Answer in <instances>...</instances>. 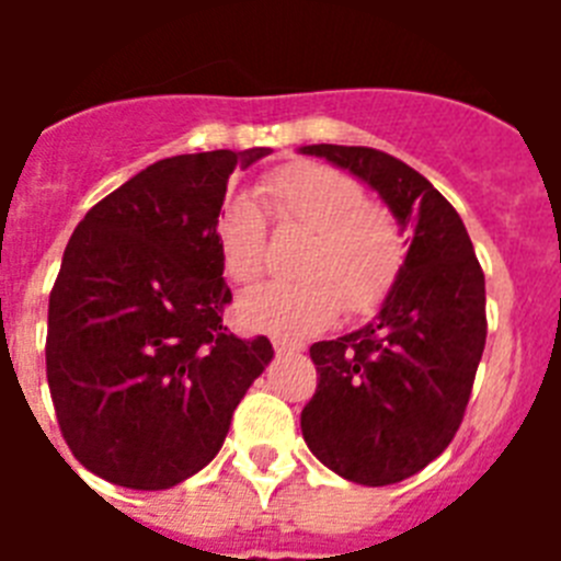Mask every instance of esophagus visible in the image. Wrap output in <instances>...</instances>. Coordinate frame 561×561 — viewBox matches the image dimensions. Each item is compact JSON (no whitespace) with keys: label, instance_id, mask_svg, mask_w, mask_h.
I'll return each mask as SVG.
<instances>
[{"label":"esophagus","instance_id":"34e87169","mask_svg":"<svg viewBox=\"0 0 561 561\" xmlns=\"http://www.w3.org/2000/svg\"><path fill=\"white\" fill-rule=\"evenodd\" d=\"M272 345H275L277 354H300V351H304V342L286 340V336H275V340H272Z\"/></svg>","mask_w":561,"mask_h":561}]
</instances>
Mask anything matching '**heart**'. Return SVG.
I'll list each match as a JSON object with an SVG mask.
<instances>
[{"instance_id": "heart-1", "label": "heart", "mask_w": 561, "mask_h": 561, "mask_svg": "<svg viewBox=\"0 0 561 561\" xmlns=\"http://www.w3.org/2000/svg\"><path fill=\"white\" fill-rule=\"evenodd\" d=\"M261 199L277 227L306 230L297 280L244 291L236 306L241 325L277 336H311L340 311L368 317L388 300L404 266V232L365 187L320 162H289L266 173ZM221 266L236 284L261 277L266 261L264 213L250 196H232L216 219Z\"/></svg>"}]
</instances>
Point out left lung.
Instances as JSON below:
<instances>
[{
  "label": "left lung",
  "mask_w": 561,
  "mask_h": 561,
  "mask_svg": "<svg viewBox=\"0 0 561 561\" xmlns=\"http://www.w3.org/2000/svg\"><path fill=\"white\" fill-rule=\"evenodd\" d=\"M345 168L413 230L399 280L359 331L309 348L317 390L300 413L314 458L390 485L433 463L463 421L485 345V277L463 221L419 171L365 146H304Z\"/></svg>",
  "instance_id": "8db88e82"
}]
</instances>
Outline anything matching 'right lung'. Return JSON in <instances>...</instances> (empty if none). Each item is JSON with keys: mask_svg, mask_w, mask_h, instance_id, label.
<instances>
[{"mask_svg": "<svg viewBox=\"0 0 561 561\" xmlns=\"http://www.w3.org/2000/svg\"><path fill=\"white\" fill-rule=\"evenodd\" d=\"M270 148L153 162L83 216L49 291L47 381L67 447L114 485L160 492L205 469L272 362L238 340L216 219Z\"/></svg>", "mask_w": 561, "mask_h": 561, "instance_id": "obj_1", "label": "right lung"}]
</instances>
